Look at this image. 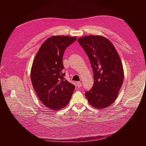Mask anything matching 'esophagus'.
<instances>
[{"instance_id":"1","label":"esophagus","mask_w":146,"mask_h":146,"mask_svg":"<svg viewBox=\"0 0 146 146\" xmlns=\"http://www.w3.org/2000/svg\"><path fill=\"white\" fill-rule=\"evenodd\" d=\"M77 85L78 88H80L82 86V83L80 82H77Z\"/></svg>"}]
</instances>
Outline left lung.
Wrapping results in <instances>:
<instances>
[{
  "mask_svg": "<svg viewBox=\"0 0 146 146\" xmlns=\"http://www.w3.org/2000/svg\"><path fill=\"white\" fill-rule=\"evenodd\" d=\"M88 55L94 74V84L85 95L92 107L102 109L111 105L123 82V66L115 47L107 38L89 35L78 39Z\"/></svg>",
  "mask_w": 146,
  "mask_h": 146,
  "instance_id": "left-lung-1",
  "label": "left lung"
}]
</instances>
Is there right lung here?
Listing matches in <instances>:
<instances>
[{
  "mask_svg": "<svg viewBox=\"0 0 146 146\" xmlns=\"http://www.w3.org/2000/svg\"><path fill=\"white\" fill-rule=\"evenodd\" d=\"M77 37L52 36L42 43L33 61L30 77L41 102L53 110H60L71 99L75 86L65 80L63 56Z\"/></svg>",
  "mask_w": 146,
  "mask_h": 146,
  "instance_id": "1",
  "label": "right lung"
}]
</instances>
